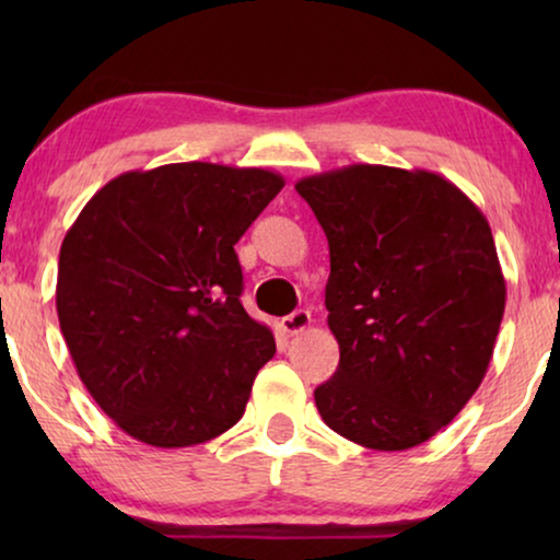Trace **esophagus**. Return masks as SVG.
I'll list each match as a JSON object with an SVG mask.
<instances>
[{
    "label": "esophagus",
    "mask_w": 560,
    "mask_h": 560,
    "mask_svg": "<svg viewBox=\"0 0 560 560\" xmlns=\"http://www.w3.org/2000/svg\"><path fill=\"white\" fill-rule=\"evenodd\" d=\"M311 326V313L308 311H293L290 316H285L280 320V328L285 331L288 336H295L305 331V328Z\"/></svg>",
    "instance_id": "1"
}]
</instances>
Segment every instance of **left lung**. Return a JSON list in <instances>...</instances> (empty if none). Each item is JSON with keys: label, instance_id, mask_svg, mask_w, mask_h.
<instances>
[{"label": "left lung", "instance_id": "obj_1", "mask_svg": "<svg viewBox=\"0 0 560 560\" xmlns=\"http://www.w3.org/2000/svg\"><path fill=\"white\" fill-rule=\"evenodd\" d=\"M328 240L334 377L324 423L374 451L420 446L485 380L504 275L485 213L439 173L347 165L298 180Z\"/></svg>", "mask_w": 560, "mask_h": 560}]
</instances>
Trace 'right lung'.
<instances>
[{"instance_id": "add662e5", "label": "right lung", "mask_w": 560, "mask_h": 560, "mask_svg": "<svg viewBox=\"0 0 560 560\" xmlns=\"http://www.w3.org/2000/svg\"><path fill=\"white\" fill-rule=\"evenodd\" d=\"M282 186L262 167L129 171L68 229L60 331L81 382L127 435L186 448L244 416L275 336L240 301L234 244Z\"/></svg>"}]
</instances>
